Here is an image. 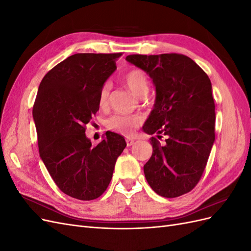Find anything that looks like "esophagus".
Returning a JSON list of instances; mask_svg holds the SVG:
<instances>
[{
	"label": "esophagus",
	"mask_w": 251,
	"mask_h": 251,
	"mask_svg": "<svg viewBox=\"0 0 251 251\" xmlns=\"http://www.w3.org/2000/svg\"><path fill=\"white\" fill-rule=\"evenodd\" d=\"M126 146L127 147H131V146H133V144L135 143L134 139H126Z\"/></svg>",
	"instance_id": "1"
}]
</instances>
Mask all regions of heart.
Masks as SVG:
<instances>
[{"label": "heart", "mask_w": 251, "mask_h": 251, "mask_svg": "<svg viewBox=\"0 0 251 251\" xmlns=\"http://www.w3.org/2000/svg\"><path fill=\"white\" fill-rule=\"evenodd\" d=\"M126 86L132 92L139 97L146 96L149 92V78L147 74L140 69L128 70L123 77ZM110 83H104L98 95V104L101 108L108 107L110 100ZM141 124V119L138 116L134 115H114L109 118L107 126L109 130L119 133L125 136H131L136 128Z\"/></svg>", "instance_id": "b5f03b06"}]
</instances>
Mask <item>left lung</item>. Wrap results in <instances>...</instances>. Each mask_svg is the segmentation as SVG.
I'll list each match as a JSON object with an SVG mask.
<instances>
[{
  "label": "left lung",
  "mask_w": 251,
  "mask_h": 251,
  "mask_svg": "<svg viewBox=\"0 0 251 251\" xmlns=\"http://www.w3.org/2000/svg\"><path fill=\"white\" fill-rule=\"evenodd\" d=\"M128 63L146 71L156 87V100L143 130L165 135V146L151 137L153 154L144 164L151 189L176 198L197 185L215 142V101L207 74L178 53L132 54Z\"/></svg>",
  "instance_id": "obj_1"
}]
</instances>
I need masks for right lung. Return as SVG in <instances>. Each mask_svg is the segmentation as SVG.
<instances>
[{
    "label": "right lung",
    "mask_w": 251,
    "mask_h": 251,
    "mask_svg": "<svg viewBox=\"0 0 251 251\" xmlns=\"http://www.w3.org/2000/svg\"><path fill=\"white\" fill-rule=\"evenodd\" d=\"M121 55L76 53L52 68L37 91L32 115L40 156L57 187L75 199L90 201L104 193L126 147L123 136L109 131L93 147L85 133Z\"/></svg>",
    "instance_id": "obj_1"
}]
</instances>
